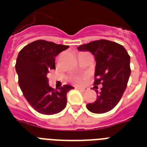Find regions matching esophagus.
Returning <instances> with one entry per match:
<instances>
[{"instance_id":"1","label":"esophagus","mask_w":147,"mask_h":147,"mask_svg":"<svg viewBox=\"0 0 147 147\" xmlns=\"http://www.w3.org/2000/svg\"><path fill=\"white\" fill-rule=\"evenodd\" d=\"M78 90H80V91H82V92H85V91H86L87 90V88H81V87H78L76 88Z\"/></svg>"}]
</instances>
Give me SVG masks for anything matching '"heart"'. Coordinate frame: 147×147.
I'll use <instances>...</instances> for the list:
<instances>
[{
    "mask_svg": "<svg viewBox=\"0 0 147 147\" xmlns=\"http://www.w3.org/2000/svg\"><path fill=\"white\" fill-rule=\"evenodd\" d=\"M82 80V77H80V76H77V77H76V78H74V81H75V82L77 83L81 82V81Z\"/></svg>",
    "mask_w": 147,
    "mask_h": 147,
    "instance_id": "heart-1",
    "label": "heart"
}]
</instances>
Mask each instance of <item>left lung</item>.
<instances>
[{
	"label": "left lung",
	"instance_id": "obj_1",
	"mask_svg": "<svg viewBox=\"0 0 147 147\" xmlns=\"http://www.w3.org/2000/svg\"><path fill=\"white\" fill-rule=\"evenodd\" d=\"M78 50L90 51L96 61L94 88L102 85L97 99L87 105V108L95 114L109 111L121 99L130 76V55L125 48L107 40H95L79 46Z\"/></svg>",
	"mask_w": 147,
	"mask_h": 147
}]
</instances>
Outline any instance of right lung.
Instances as JSON below:
<instances>
[{"instance_id": "obj_1", "label": "right lung", "mask_w": 147, "mask_h": 147, "mask_svg": "<svg viewBox=\"0 0 147 147\" xmlns=\"http://www.w3.org/2000/svg\"><path fill=\"white\" fill-rule=\"evenodd\" d=\"M69 46L39 40L20 51L15 65L18 83L31 107L42 114H57L67 104V93L74 88L63 85L59 90L49 85L47 74L55 69V57Z\"/></svg>"}]
</instances>
